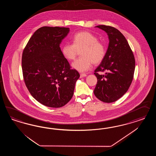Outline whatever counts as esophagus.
Here are the masks:
<instances>
[{"instance_id":"obj_1","label":"esophagus","mask_w":156,"mask_h":156,"mask_svg":"<svg viewBox=\"0 0 156 156\" xmlns=\"http://www.w3.org/2000/svg\"><path fill=\"white\" fill-rule=\"evenodd\" d=\"M87 74H80V78H82V77H84V76H86Z\"/></svg>"}]
</instances>
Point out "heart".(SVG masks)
<instances>
[{"label":"heart","instance_id":"1","mask_svg":"<svg viewBox=\"0 0 156 156\" xmlns=\"http://www.w3.org/2000/svg\"><path fill=\"white\" fill-rule=\"evenodd\" d=\"M82 50V57L72 63L73 67L80 73L88 71L94 64H98L103 61L106 50L103 43L98 41L94 34L87 31L76 33L73 38V44L67 43L62 47V53L67 60L76 58L78 50Z\"/></svg>","mask_w":156,"mask_h":156}]
</instances>
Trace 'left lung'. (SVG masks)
<instances>
[{"mask_svg": "<svg viewBox=\"0 0 156 156\" xmlns=\"http://www.w3.org/2000/svg\"><path fill=\"white\" fill-rule=\"evenodd\" d=\"M96 27L108 34L109 43L103 61L95 70L97 83L94 93L100 101L111 103L122 97L129 89L133 79L135 58L126 39L118 30L105 25ZM104 71V75L98 74Z\"/></svg>", "mask_w": 156, "mask_h": 156, "instance_id": "obj_1", "label": "left lung"}]
</instances>
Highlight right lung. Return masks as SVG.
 I'll return each mask as SVG.
<instances>
[{
	"instance_id": "obj_1",
	"label": "right lung",
	"mask_w": 156,
	"mask_h": 156,
	"mask_svg": "<svg viewBox=\"0 0 156 156\" xmlns=\"http://www.w3.org/2000/svg\"><path fill=\"white\" fill-rule=\"evenodd\" d=\"M69 28L44 26L38 29L24 48L23 80L30 94L39 102L61 108L73 96L79 73L71 69L59 44Z\"/></svg>"
}]
</instances>
